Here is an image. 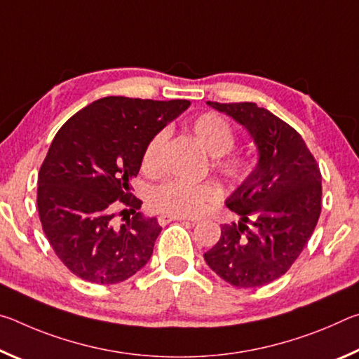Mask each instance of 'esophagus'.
I'll return each mask as SVG.
<instances>
[{
    "label": "esophagus",
    "instance_id": "1",
    "mask_svg": "<svg viewBox=\"0 0 359 359\" xmlns=\"http://www.w3.org/2000/svg\"><path fill=\"white\" fill-rule=\"evenodd\" d=\"M175 220H187L185 217H177V215H160L158 217V223L161 224V226H165V224L171 223V222H175Z\"/></svg>",
    "mask_w": 359,
    "mask_h": 359
}]
</instances>
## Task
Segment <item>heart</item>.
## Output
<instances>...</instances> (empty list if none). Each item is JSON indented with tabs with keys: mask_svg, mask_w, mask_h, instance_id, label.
<instances>
[{
	"mask_svg": "<svg viewBox=\"0 0 359 359\" xmlns=\"http://www.w3.org/2000/svg\"><path fill=\"white\" fill-rule=\"evenodd\" d=\"M191 131L203 147L212 156H222L218 160V168L231 179H242L250 172L252 165L244 156L228 155L234 147L236 136L231 125L222 115L215 112H205L191 121ZM168 137L166 130L156 131L150 137L142 154V168L149 172H155L160 168V155ZM225 156L223 157L222 155ZM220 198L218 187L210 182L191 184L185 180H168L158 185L150 193V204L154 209L165 212L169 215L193 217L201 214L205 205Z\"/></svg>",
	"mask_w": 359,
	"mask_h": 359,
	"instance_id": "b5f03b06",
	"label": "heart"
}]
</instances>
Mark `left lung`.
Segmentation results:
<instances>
[{
  "instance_id": "obj_1",
  "label": "left lung",
  "mask_w": 359,
  "mask_h": 359,
  "mask_svg": "<svg viewBox=\"0 0 359 359\" xmlns=\"http://www.w3.org/2000/svg\"><path fill=\"white\" fill-rule=\"evenodd\" d=\"M208 104L244 126L258 161L224 201L239 222L222 224L220 241L204 259L229 285L263 287L290 269L317 226L320 169L299 133L267 109L255 102Z\"/></svg>"
}]
</instances>
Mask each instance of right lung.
Returning <instances> with one entry per match:
<instances>
[{
  "mask_svg": "<svg viewBox=\"0 0 359 359\" xmlns=\"http://www.w3.org/2000/svg\"><path fill=\"white\" fill-rule=\"evenodd\" d=\"M188 106L187 100L107 96L58 130L38 175V210L48 244L72 274L114 285L147 264L161 226L136 212L142 201L131 198L130 182L150 137ZM118 201L135 215L115 227Z\"/></svg>",
  "mask_w": 359,
  "mask_h": 359,
  "instance_id": "obj_1",
  "label": "right lung"
}]
</instances>
